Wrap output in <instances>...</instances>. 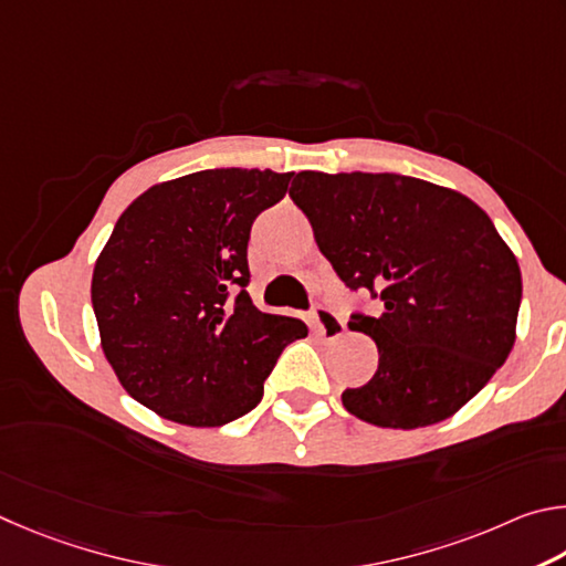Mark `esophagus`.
Wrapping results in <instances>:
<instances>
[{
    "instance_id": "1",
    "label": "esophagus",
    "mask_w": 566,
    "mask_h": 566,
    "mask_svg": "<svg viewBox=\"0 0 566 566\" xmlns=\"http://www.w3.org/2000/svg\"><path fill=\"white\" fill-rule=\"evenodd\" d=\"M313 328L325 340H338L345 333V321L338 313H333L331 308H315L313 311Z\"/></svg>"
}]
</instances>
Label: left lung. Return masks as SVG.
<instances>
[{
    "label": "left lung",
    "mask_w": 566,
    "mask_h": 566,
    "mask_svg": "<svg viewBox=\"0 0 566 566\" xmlns=\"http://www.w3.org/2000/svg\"><path fill=\"white\" fill-rule=\"evenodd\" d=\"M291 198L340 281L382 301L378 318L348 323L380 360L343 392L345 410L395 430L452 418L517 338L522 273L492 218L460 191L400 174L301 171Z\"/></svg>",
    "instance_id": "left-lung-1"
}]
</instances>
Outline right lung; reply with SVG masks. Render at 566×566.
Returning <instances> with one entry per match:
<instances>
[{
  "instance_id": "add662e5",
  "label": "right lung",
  "mask_w": 566,
  "mask_h": 566,
  "mask_svg": "<svg viewBox=\"0 0 566 566\" xmlns=\"http://www.w3.org/2000/svg\"><path fill=\"white\" fill-rule=\"evenodd\" d=\"M293 174L211 168L156 184L118 216L96 258L92 305L122 388L188 428H218L263 398L277 355L308 335L261 313L248 285L255 216Z\"/></svg>"
}]
</instances>
